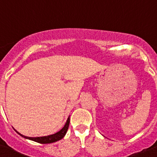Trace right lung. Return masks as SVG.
I'll return each mask as SVG.
<instances>
[{
	"label": "right lung",
	"mask_w": 157,
	"mask_h": 157,
	"mask_svg": "<svg viewBox=\"0 0 157 157\" xmlns=\"http://www.w3.org/2000/svg\"><path fill=\"white\" fill-rule=\"evenodd\" d=\"M69 123H70V116L67 118V120L66 123L64 124L63 128L61 130L58 131V132L55 133L53 134H50V135L48 136H43V137H27V136H24L23 134H21L20 133H19L16 130V132L19 134L20 136H22L23 138H26V139L31 140V141H36V142H38V143L41 144H48V143H52V142H55V141H57L59 140L62 139L66 134L67 131V129H68L69 127Z\"/></svg>",
	"instance_id": "add662e5"
}]
</instances>
